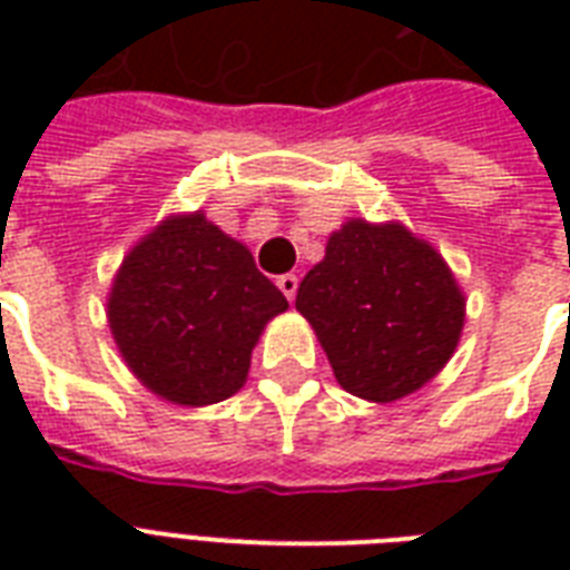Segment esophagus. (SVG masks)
I'll return each instance as SVG.
<instances>
[{
  "instance_id": "esophagus-1",
  "label": "esophagus",
  "mask_w": 570,
  "mask_h": 570,
  "mask_svg": "<svg viewBox=\"0 0 570 570\" xmlns=\"http://www.w3.org/2000/svg\"><path fill=\"white\" fill-rule=\"evenodd\" d=\"M277 289H281V293H284L286 298H289V302H293L295 293H298V277H295V275H281V277H277Z\"/></svg>"
}]
</instances>
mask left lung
Returning a JSON list of instances; mask_svg holds the SVG:
<instances>
[{
  "label": "left lung",
  "mask_w": 570,
  "mask_h": 570,
  "mask_svg": "<svg viewBox=\"0 0 570 570\" xmlns=\"http://www.w3.org/2000/svg\"><path fill=\"white\" fill-rule=\"evenodd\" d=\"M295 307L311 322L340 387L396 402L441 373L464 328L450 266L402 224L352 218L328 236Z\"/></svg>",
  "instance_id": "obj_1"
}]
</instances>
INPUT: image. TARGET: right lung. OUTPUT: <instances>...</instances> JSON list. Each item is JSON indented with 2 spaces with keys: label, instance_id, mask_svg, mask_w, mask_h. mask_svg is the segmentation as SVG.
<instances>
[{
  "label": "right lung",
  "instance_id": "right-lung-1",
  "mask_svg": "<svg viewBox=\"0 0 570 570\" xmlns=\"http://www.w3.org/2000/svg\"><path fill=\"white\" fill-rule=\"evenodd\" d=\"M284 293L250 250L204 213L171 215L129 250L109 293V325L141 384L174 405H213L245 384Z\"/></svg>",
  "mask_w": 570,
  "mask_h": 570
}]
</instances>
